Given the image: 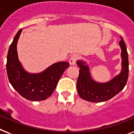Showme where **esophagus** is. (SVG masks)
<instances>
[{"label":"esophagus","instance_id":"esophagus-1","mask_svg":"<svg viewBox=\"0 0 134 134\" xmlns=\"http://www.w3.org/2000/svg\"><path fill=\"white\" fill-rule=\"evenodd\" d=\"M78 59V55L77 54H74L72 56H71L70 58H69V64L71 65H74L76 64V62L77 60Z\"/></svg>","mask_w":134,"mask_h":134}]
</instances>
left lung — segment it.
Wrapping results in <instances>:
<instances>
[{
  "mask_svg": "<svg viewBox=\"0 0 134 134\" xmlns=\"http://www.w3.org/2000/svg\"><path fill=\"white\" fill-rule=\"evenodd\" d=\"M120 38L119 44L121 49V71L119 74L108 82H98L93 80L86 61L77 60L80 70L76 87L78 95L83 100L93 103L105 102L118 94L126 85L129 75L128 53L125 41L122 37Z\"/></svg>",
  "mask_w": 134,
  "mask_h": 134,
  "instance_id": "1",
  "label": "left lung"
}]
</instances>
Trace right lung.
Instances as JSON below:
<instances>
[{
  "label": "right lung",
  "instance_id": "add662e5",
  "mask_svg": "<svg viewBox=\"0 0 134 134\" xmlns=\"http://www.w3.org/2000/svg\"><path fill=\"white\" fill-rule=\"evenodd\" d=\"M22 32L20 29L9 48L7 58V73L14 89L20 96L31 101L46 100L54 92L58 80L68 68V62L54 63L38 74L29 73L18 59L17 43Z\"/></svg>",
  "mask_w": 134,
  "mask_h": 134
}]
</instances>
